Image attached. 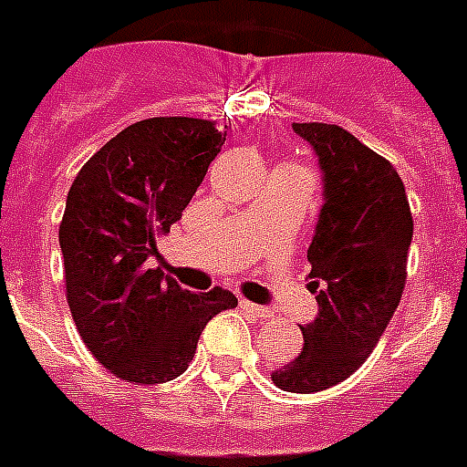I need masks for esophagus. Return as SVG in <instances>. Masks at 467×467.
I'll return each instance as SVG.
<instances>
[{
  "label": "esophagus",
  "mask_w": 467,
  "mask_h": 467,
  "mask_svg": "<svg viewBox=\"0 0 467 467\" xmlns=\"http://www.w3.org/2000/svg\"><path fill=\"white\" fill-rule=\"evenodd\" d=\"M240 307L249 315H254V317H269L271 310L264 306H254V303H249V300H240Z\"/></svg>",
  "instance_id": "obj_1"
}]
</instances>
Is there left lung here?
Returning <instances> with one entry per match:
<instances>
[{
  "label": "left lung",
  "instance_id": "8db88e82",
  "mask_svg": "<svg viewBox=\"0 0 467 467\" xmlns=\"http://www.w3.org/2000/svg\"><path fill=\"white\" fill-rule=\"evenodd\" d=\"M325 174V205L307 247L319 312L303 348L271 373L288 392H317L347 380L376 348L405 291L414 220L390 161L329 123H293Z\"/></svg>",
  "mask_w": 467,
  "mask_h": 467
}]
</instances>
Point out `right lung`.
Masks as SVG:
<instances>
[{"mask_svg":"<svg viewBox=\"0 0 467 467\" xmlns=\"http://www.w3.org/2000/svg\"><path fill=\"white\" fill-rule=\"evenodd\" d=\"M225 135L215 120H138L69 186L60 223L69 310L87 348L120 380L155 385L182 376L205 322L237 306L220 285L196 296L150 269L157 240L182 218Z\"/></svg>","mask_w":467,"mask_h":467,"instance_id":"right-lung-1","label":"right lung"}]
</instances>
